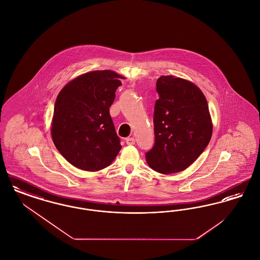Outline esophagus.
<instances>
[{
	"label": "esophagus",
	"instance_id": "obj_1",
	"mask_svg": "<svg viewBox=\"0 0 260 260\" xmlns=\"http://www.w3.org/2000/svg\"><path fill=\"white\" fill-rule=\"evenodd\" d=\"M125 143H126L127 145H134V144L136 143V139H135L134 137H127V138L125 139Z\"/></svg>",
	"mask_w": 260,
	"mask_h": 260
}]
</instances>
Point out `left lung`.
Instances as JSON below:
<instances>
[{
	"instance_id": "1",
	"label": "left lung",
	"mask_w": 260,
	"mask_h": 260,
	"mask_svg": "<svg viewBox=\"0 0 260 260\" xmlns=\"http://www.w3.org/2000/svg\"><path fill=\"white\" fill-rule=\"evenodd\" d=\"M156 89L155 144L145 154L146 161L157 173H179L209 145L212 123L208 102L195 84L174 76H161Z\"/></svg>"
}]
</instances>
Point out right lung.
<instances>
[{
    "mask_svg": "<svg viewBox=\"0 0 260 260\" xmlns=\"http://www.w3.org/2000/svg\"><path fill=\"white\" fill-rule=\"evenodd\" d=\"M121 75L99 70L81 75L62 88L54 104L51 137L62 156L76 168L98 172L122 148L109 113Z\"/></svg>",
    "mask_w": 260,
    "mask_h": 260,
    "instance_id": "right-lung-1",
    "label": "right lung"
}]
</instances>
